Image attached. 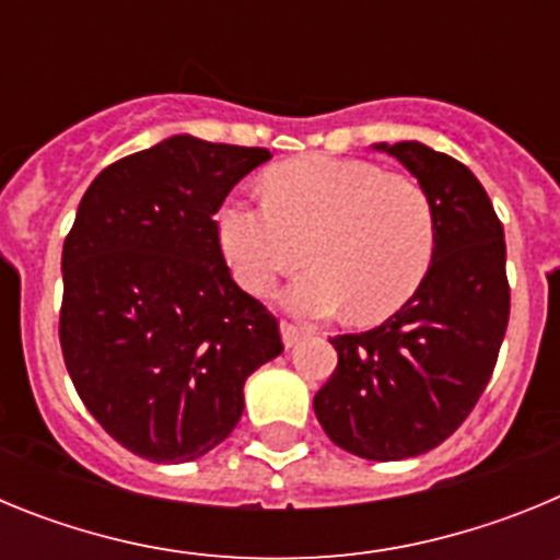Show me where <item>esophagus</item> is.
I'll return each mask as SVG.
<instances>
[{
	"label": "esophagus",
	"mask_w": 560,
	"mask_h": 560,
	"mask_svg": "<svg viewBox=\"0 0 560 560\" xmlns=\"http://www.w3.org/2000/svg\"><path fill=\"white\" fill-rule=\"evenodd\" d=\"M280 334H283V345H285V348H294L296 341H300L305 336V328H296V325L283 323V325H280Z\"/></svg>",
	"instance_id": "esophagus-1"
}]
</instances>
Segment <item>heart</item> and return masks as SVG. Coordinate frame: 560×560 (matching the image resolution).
<instances>
[{
	"label": "heart",
	"instance_id": "heart-1",
	"mask_svg": "<svg viewBox=\"0 0 560 560\" xmlns=\"http://www.w3.org/2000/svg\"><path fill=\"white\" fill-rule=\"evenodd\" d=\"M224 260L246 291L264 294L277 277H296L280 294L300 316L348 308L373 325L418 294L434 260V210L409 176L364 160L300 156L266 176V199H226L215 215Z\"/></svg>",
	"mask_w": 560,
	"mask_h": 560
}]
</instances>
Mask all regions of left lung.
Listing matches in <instances>:
<instances>
[{
  "label": "left lung",
  "mask_w": 560,
  "mask_h": 560,
  "mask_svg": "<svg viewBox=\"0 0 560 560\" xmlns=\"http://www.w3.org/2000/svg\"><path fill=\"white\" fill-rule=\"evenodd\" d=\"M373 148L427 190L434 260L398 314L330 339L339 364L314 395V412L336 446L389 463L432 452L477 407L508 330L511 289L504 230L477 176L423 142Z\"/></svg>",
  "instance_id": "8db88e82"
}]
</instances>
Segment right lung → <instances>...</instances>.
<instances>
[{
	"label": "right lung",
	"mask_w": 560,
	"mask_h": 560,
	"mask_svg": "<svg viewBox=\"0 0 560 560\" xmlns=\"http://www.w3.org/2000/svg\"><path fill=\"white\" fill-rule=\"evenodd\" d=\"M266 160V148L173 133L97 173L63 241L69 378L97 423L151 463L199 459L230 438L246 378L283 353L212 221Z\"/></svg>",
	"instance_id": "1"
}]
</instances>
